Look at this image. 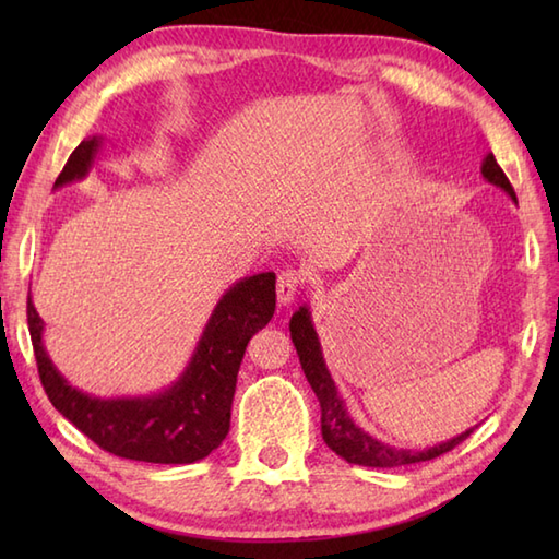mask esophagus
<instances>
[{
    "mask_svg": "<svg viewBox=\"0 0 559 559\" xmlns=\"http://www.w3.org/2000/svg\"><path fill=\"white\" fill-rule=\"evenodd\" d=\"M302 288V276L300 271L295 269H286L278 276V283H276V298L281 305H290L295 300V295H298V290Z\"/></svg>",
    "mask_w": 559,
    "mask_h": 559,
    "instance_id": "1",
    "label": "esophagus"
}]
</instances>
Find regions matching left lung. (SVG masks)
Instances as JSON below:
<instances>
[{
    "label": "left lung",
    "mask_w": 559,
    "mask_h": 559,
    "mask_svg": "<svg viewBox=\"0 0 559 559\" xmlns=\"http://www.w3.org/2000/svg\"><path fill=\"white\" fill-rule=\"evenodd\" d=\"M483 177L490 185H497L500 189L516 201L514 187L507 180L504 170L497 165L492 153H488L483 160L480 168ZM290 338L295 343V350L300 355V365L302 372L310 382L312 391L319 399V406H322V437L331 451H336L341 459H346L348 463H358V466H370V468H396V466H408V463H420V461H430L447 454V451L461 444L476 427L461 432L459 437H451L447 442L423 449V451H413V449H396L382 444L379 439L367 435L362 427L353 423V418L346 411V403L338 396L334 379H331L326 362L322 358V346H319L317 331L312 324V317L307 307H300L298 312L290 319Z\"/></svg>",
    "instance_id": "8db88e82"
}]
</instances>
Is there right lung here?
<instances>
[{"label": "right lung", "mask_w": 559, "mask_h": 559, "mask_svg": "<svg viewBox=\"0 0 559 559\" xmlns=\"http://www.w3.org/2000/svg\"><path fill=\"white\" fill-rule=\"evenodd\" d=\"M100 148L88 136L71 153L55 189L81 180ZM276 310V273H257L225 290L192 360L173 386L144 399H96L71 386L43 346V319L28 295V331L47 399L91 442L115 456L146 463H194L209 456L230 430L237 372L247 343Z\"/></svg>", "instance_id": "right-lung-1"}]
</instances>
